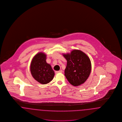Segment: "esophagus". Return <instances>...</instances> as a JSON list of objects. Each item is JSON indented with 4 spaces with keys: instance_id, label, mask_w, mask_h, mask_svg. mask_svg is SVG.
<instances>
[{
    "instance_id": "esophagus-1",
    "label": "esophagus",
    "mask_w": 122,
    "mask_h": 122,
    "mask_svg": "<svg viewBox=\"0 0 122 122\" xmlns=\"http://www.w3.org/2000/svg\"><path fill=\"white\" fill-rule=\"evenodd\" d=\"M62 72H63V71H62V70H59V71H55V73H62Z\"/></svg>"
}]
</instances>
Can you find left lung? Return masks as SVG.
<instances>
[{"instance_id":"obj_1","label":"left lung","mask_w":122,"mask_h":122,"mask_svg":"<svg viewBox=\"0 0 122 122\" xmlns=\"http://www.w3.org/2000/svg\"><path fill=\"white\" fill-rule=\"evenodd\" d=\"M63 55L67 61L64 75L68 82L74 86L84 83L91 71V63L88 55L77 49Z\"/></svg>"}]
</instances>
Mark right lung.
<instances>
[{
  "instance_id": "add662e5",
  "label": "right lung",
  "mask_w": 122,
  "mask_h": 122,
  "mask_svg": "<svg viewBox=\"0 0 122 122\" xmlns=\"http://www.w3.org/2000/svg\"><path fill=\"white\" fill-rule=\"evenodd\" d=\"M46 54L39 52L33 57L30 64V72L33 77L43 84L51 82L54 76L51 65L46 62Z\"/></svg>"
}]
</instances>
